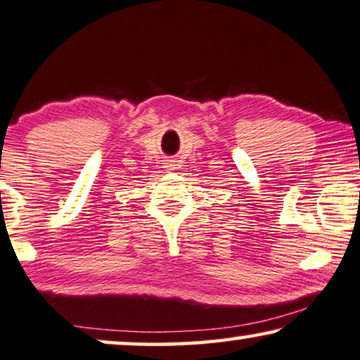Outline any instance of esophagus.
<instances>
[{"label": "esophagus", "mask_w": 360, "mask_h": 360, "mask_svg": "<svg viewBox=\"0 0 360 360\" xmlns=\"http://www.w3.org/2000/svg\"><path fill=\"white\" fill-rule=\"evenodd\" d=\"M165 167H167L169 170H174V169H175V162H174V161H169L167 165H165Z\"/></svg>", "instance_id": "obj_1"}]
</instances>
